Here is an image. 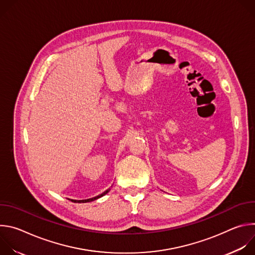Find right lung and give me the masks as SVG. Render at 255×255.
Returning <instances> with one entry per match:
<instances>
[{"mask_svg":"<svg viewBox=\"0 0 255 255\" xmlns=\"http://www.w3.org/2000/svg\"><path fill=\"white\" fill-rule=\"evenodd\" d=\"M109 191H110V190H107L106 192H104L103 194H101L100 196H97V197H95V198H92V199H88V200H81V201H75V200H71L72 202H78V203H87V202H92V201H94V200H97V199H99V198H101V197H103L104 195H106Z\"/></svg>","mask_w":255,"mask_h":255,"instance_id":"right-lung-1","label":"right lung"}]
</instances>
